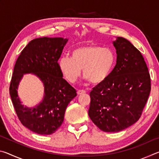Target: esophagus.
Listing matches in <instances>:
<instances>
[{
	"label": "esophagus",
	"mask_w": 159,
	"mask_h": 159,
	"mask_svg": "<svg viewBox=\"0 0 159 159\" xmlns=\"http://www.w3.org/2000/svg\"><path fill=\"white\" fill-rule=\"evenodd\" d=\"M84 93H85V90H79L77 92L78 95H81V94H84Z\"/></svg>",
	"instance_id": "esophagus-1"
}]
</instances>
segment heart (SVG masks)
Instances as JSON below:
<instances>
[{"instance_id": "obj_1", "label": "heart", "mask_w": 159, "mask_h": 159, "mask_svg": "<svg viewBox=\"0 0 159 159\" xmlns=\"http://www.w3.org/2000/svg\"><path fill=\"white\" fill-rule=\"evenodd\" d=\"M115 63V55L107 48L86 45L78 47L71 52V57H61L58 65L64 78L74 83L80 76L81 69L86 80L98 84L109 76Z\"/></svg>"}]
</instances>
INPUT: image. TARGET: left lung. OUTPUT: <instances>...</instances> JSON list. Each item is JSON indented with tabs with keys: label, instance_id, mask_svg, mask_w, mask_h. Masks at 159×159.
I'll use <instances>...</instances> for the list:
<instances>
[{
	"label": "left lung",
	"instance_id": "obj_1",
	"mask_svg": "<svg viewBox=\"0 0 159 159\" xmlns=\"http://www.w3.org/2000/svg\"><path fill=\"white\" fill-rule=\"evenodd\" d=\"M116 66L109 76L90 93L88 115L104 132L116 133L140 118L151 91V79L141 52L127 39L113 42Z\"/></svg>",
	"mask_w": 159,
	"mask_h": 159
}]
</instances>
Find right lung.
<instances>
[{"mask_svg":"<svg viewBox=\"0 0 159 159\" xmlns=\"http://www.w3.org/2000/svg\"><path fill=\"white\" fill-rule=\"evenodd\" d=\"M68 39L43 37L31 41L24 48L15 64L10 95L16 114L23 125L40 134H51L60 127L70 102L76 90L63 79L58 60ZM34 73L44 85L43 101L33 108L24 107L17 95L23 75Z\"/></svg>","mask_w":159,"mask_h":159,"instance_id":"add662e5","label":"right lung"}]
</instances>
